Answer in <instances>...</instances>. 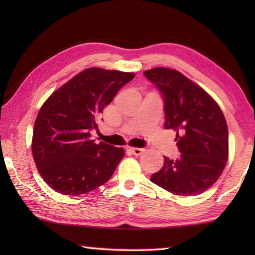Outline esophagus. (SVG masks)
I'll list each match as a JSON object with an SVG mask.
<instances>
[{"instance_id": "esophagus-1", "label": "esophagus", "mask_w": 255, "mask_h": 255, "mask_svg": "<svg viewBox=\"0 0 255 255\" xmlns=\"http://www.w3.org/2000/svg\"><path fill=\"white\" fill-rule=\"evenodd\" d=\"M130 153L133 155H140L145 152V148H139V147H130L129 148Z\"/></svg>"}]
</instances>
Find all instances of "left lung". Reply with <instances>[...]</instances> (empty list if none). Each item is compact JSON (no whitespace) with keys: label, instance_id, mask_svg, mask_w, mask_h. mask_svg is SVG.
<instances>
[{"label":"left lung","instance_id":"1","mask_svg":"<svg viewBox=\"0 0 255 255\" xmlns=\"http://www.w3.org/2000/svg\"><path fill=\"white\" fill-rule=\"evenodd\" d=\"M144 75L164 100L165 129L176 131L180 157H164L150 181L178 196H196L223 173L228 158V129L223 111L199 85L175 70L156 67Z\"/></svg>","mask_w":255,"mask_h":255}]
</instances>
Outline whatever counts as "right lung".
Wrapping results in <instances>:
<instances>
[{"instance_id":"add662e5","label":"right lung","mask_w":255,"mask_h":255,"mask_svg":"<svg viewBox=\"0 0 255 255\" xmlns=\"http://www.w3.org/2000/svg\"><path fill=\"white\" fill-rule=\"evenodd\" d=\"M133 73L91 67L55 91L40 108L33 127L32 155L45 182L67 196L83 195L106 183L124 149L97 144L99 115Z\"/></svg>"}]
</instances>
